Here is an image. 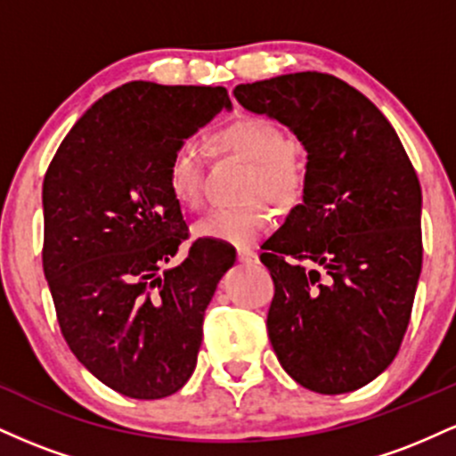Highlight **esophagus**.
<instances>
[{
	"instance_id": "esophagus-1",
	"label": "esophagus",
	"mask_w": 456,
	"mask_h": 456,
	"mask_svg": "<svg viewBox=\"0 0 456 456\" xmlns=\"http://www.w3.org/2000/svg\"><path fill=\"white\" fill-rule=\"evenodd\" d=\"M238 261L240 264H253V261H257V253L250 248H238Z\"/></svg>"
}]
</instances>
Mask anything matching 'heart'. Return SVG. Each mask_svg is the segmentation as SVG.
<instances>
[{
  "mask_svg": "<svg viewBox=\"0 0 456 456\" xmlns=\"http://www.w3.org/2000/svg\"><path fill=\"white\" fill-rule=\"evenodd\" d=\"M214 154H233L250 162L246 192L265 195L279 206H289L305 186V165L279 122L265 115H240L212 134ZM206 154L192 141H182L167 160V191L177 206L199 208L203 197ZM270 227L264 201L218 208L195 224V235L212 242L246 246Z\"/></svg>",
  "mask_w": 456,
  "mask_h": 456,
  "instance_id": "obj_1",
  "label": "heart"
}]
</instances>
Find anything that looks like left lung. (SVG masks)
Wrapping results in <instances>:
<instances>
[{
    "label": "left lung",
    "mask_w": 456,
    "mask_h": 456,
    "mask_svg": "<svg viewBox=\"0 0 456 456\" xmlns=\"http://www.w3.org/2000/svg\"><path fill=\"white\" fill-rule=\"evenodd\" d=\"M233 94L308 151L305 201L261 253L274 281L276 358L319 395L362 388L395 360L411 317L422 268L416 169L384 113L341 78L296 72Z\"/></svg>",
    "instance_id": "obj_1"
}]
</instances>
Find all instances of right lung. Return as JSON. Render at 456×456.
<instances>
[{"label": "right lung", "instance_id": "obj_1", "mask_svg": "<svg viewBox=\"0 0 456 456\" xmlns=\"http://www.w3.org/2000/svg\"><path fill=\"white\" fill-rule=\"evenodd\" d=\"M229 109L227 90L133 81L75 124L43 184V268L57 323L87 370L130 399H162L197 364L203 317L235 248L188 240L167 191L175 145Z\"/></svg>", "mask_w": 456, "mask_h": 456}]
</instances>
